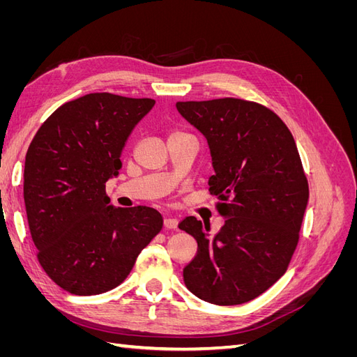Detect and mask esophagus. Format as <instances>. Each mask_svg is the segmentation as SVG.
<instances>
[{"instance_id":"34e87169","label":"esophagus","mask_w":357,"mask_h":357,"mask_svg":"<svg viewBox=\"0 0 357 357\" xmlns=\"http://www.w3.org/2000/svg\"><path fill=\"white\" fill-rule=\"evenodd\" d=\"M177 225H178V220L174 219V218H167L164 220V226H165L167 229H176Z\"/></svg>"}]
</instances>
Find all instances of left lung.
I'll return each mask as SVG.
<instances>
[{
  "label": "left lung",
  "instance_id": "8db88e82",
  "mask_svg": "<svg viewBox=\"0 0 357 357\" xmlns=\"http://www.w3.org/2000/svg\"><path fill=\"white\" fill-rule=\"evenodd\" d=\"M178 113L207 138L222 199V229L189 215L178 228L198 243L183 269L193 295L215 305H238L262 295L282 277L299 240L308 181L289 128L266 107L238 100L186 101Z\"/></svg>",
  "mask_w": 357,
  "mask_h": 357
}]
</instances>
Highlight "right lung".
I'll return each mask as SVG.
<instances>
[{
    "label": "right lung",
    "mask_w": 357,
    "mask_h": 357,
    "mask_svg": "<svg viewBox=\"0 0 357 357\" xmlns=\"http://www.w3.org/2000/svg\"><path fill=\"white\" fill-rule=\"evenodd\" d=\"M155 100L88 93L53 112L25 158L24 199L32 241L46 274L74 295L121 284L162 229L155 208L110 205L105 181Z\"/></svg>",
    "instance_id": "right-lung-1"
}]
</instances>
